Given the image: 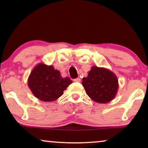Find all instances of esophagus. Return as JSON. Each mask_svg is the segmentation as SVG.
I'll use <instances>...</instances> for the list:
<instances>
[{"mask_svg":"<svg viewBox=\"0 0 148 148\" xmlns=\"http://www.w3.org/2000/svg\"><path fill=\"white\" fill-rule=\"evenodd\" d=\"M73 81L75 82H81V79L80 78H77V79H75Z\"/></svg>","mask_w":148,"mask_h":148,"instance_id":"obj_1","label":"esophagus"}]
</instances>
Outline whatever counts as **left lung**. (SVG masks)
Returning a JSON list of instances; mask_svg holds the SVG:
<instances>
[{
  "label": "left lung",
  "mask_w": 148,
  "mask_h": 148,
  "mask_svg": "<svg viewBox=\"0 0 148 148\" xmlns=\"http://www.w3.org/2000/svg\"><path fill=\"white\" fill-rule=\"evenodd\" d=\"M82 85L88 96L100 104L112 101L119 89L116 75L108 69L96 66H93L88 77L83 78Z\"/></svg>",
  "instance_id": "8db88e82"
}]
</instances>
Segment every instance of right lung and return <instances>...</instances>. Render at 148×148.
<instances>
[{
    "label": "right lung",
    "mask_w": 148,
    "mask_h": 148,
    "mask_svg": "<svg viewBox=\"0 0 148 148\" xmlns=\"http://www.w3.org/2000/svg\"><path fill=\"white\" fill-rule=\"evenodd\" d=\"M72 83L69 78L62 77L58 70L52 65L39 63L32 71L27 85L32 94L43 102H52L63 94Z\"/></svg>",
    "instance_id": "1"
}]
</instances>
